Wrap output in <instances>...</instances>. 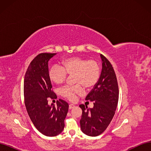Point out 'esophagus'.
Here are the masks:
<instances>
[{
  "label": "esophagus",
  "instance_id": "obj_1",
  "mask_svg": "<svg viewBox=\"0 0 151 151\" xmlns=\"http://www.w3.org/2000/svg\"><path fill=\"white\" fill-rule=\"evenodd\" d=\"M74 107H75V105L72 104H69V106H68V108H69L70 109H72V108H74Z\"/></svg>",
  "mask_w": 151,
  "mask_h": 151
}]
</instances>
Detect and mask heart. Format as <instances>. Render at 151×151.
Masks as SVG:
<instances>
[{
	"mask_svg": "<svg viewBox=\"0 0 151 151\" xmlns=\"http://www.w3.org/2000/svg\"><path fill=\"white\" fill-rule=\"evenodd\" d=\"M100 66L94 60L74 57L62 61V66L53 65L50 69L49 78L55 84L60 85L65 81L67 74L72 76L73 86H65L60 90V94L70 101H74L77 96L82 95L84 89H91L97 84L100 77Z\"/></svg>",
	"mask_w": 151,
	"mask_h": 151,
	"instance_id": "heart-1",
	"label": "heart"
}]
</instances>
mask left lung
Masks as SVG:
<instances>
[{"label": "left lung", "mask_w": 151, "mask_h": 151, "mask_svg": "<svg viewBox=\"0 0 151 151\" xmlns=\"http://www.w3.org/2000/svg\"><path fill=\"white\" fill-rule=\"evenodd\" d=\"M102 71L94 89L86 100L94 101L93 108L79 105L83 110L80 120L83 133L89 136H98L107 129L115 113L119 97L118 81L111 63L103 55Z\"/></svg>", "instance_id": "1"}]
</instances>
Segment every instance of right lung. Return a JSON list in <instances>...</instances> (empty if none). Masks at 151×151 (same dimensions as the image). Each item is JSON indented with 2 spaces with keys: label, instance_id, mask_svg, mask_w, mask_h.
<instances>
[{
  "label": "right lung",
  "instance_id": "obj_1",
  "mask_svg": "<svg viewBox=\"0 0 151 151\" xmlns=\"http://www.w3.org/2000/svg\"><path fill=\"white\" fill-rule=\"evenodd\" d=\"M55 53H41L31 62L24 79V104L33 125L40 132L48 137L60 134L65 127L68 110V103L59 99L57 106L48 104L49 98L57 95L52 89L48 76V60Z\"/></svg>",
  "mask_w": 151,
  "mask_h": 151
}]
</instances>
